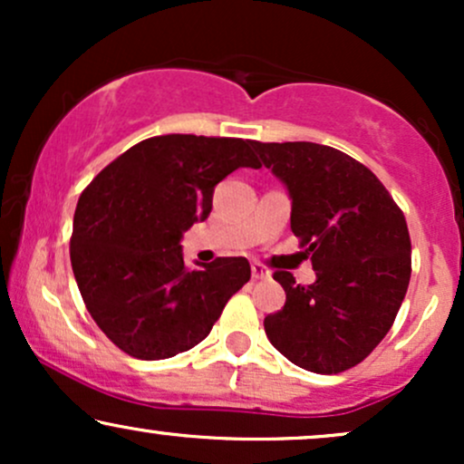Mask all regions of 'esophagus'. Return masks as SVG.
<instances>
[{
	"label": "esophagus",
	"mask_w": 464,
	"mask_h": 464,
	"mask_svg": "<svg viewBox=\"0 0 464 464\" xmlns=\"http://www.w3.org/2000/svg\"><path fill=\"white\" fill-rule=\"evenodd\" d=\"M250 273H253V279H268V276H270V270L259 262L250 264Z\"/></svg>",
	"instance_id": "34e87169"
}]
</instances>
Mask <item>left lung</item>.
I'll list each match as a JSON object with an SVG mask.
<instances>
[{"instance_id": "1", "label": "left lung", "mask_w": 464, "mask_h": 464, "mask_svg": "<svg viewBox=\"0 0 464 464\" xmlns=\"http://www.w3.org/2000/svg\"><path fill=\"white\" fill-rule=\"evenodd\" d=\"M259 159L285 183L290 227L316 270L312 285L273 275L285 305L264 318L273 347L301 369L334 375L360 364L406 296L412 246L403 211L366 165L312 141H253Z\"/></svg>"}]
</instances>
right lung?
I'll return each mask as SVG.
<instances>
[{
    "label": "right lung",
    "instance_id": "right-lung-1",
    "mask_svg": "<svg viewBox=\"0 0 464 464\" xmlns=\"http://www.w3.org/2000/svg\"><path fill=\"white\" fill-rule=\"evenodd\" d=\"M253 141L161 135L111 161L80 194L69 239L73 276L106 338L137 360H165L202 343L250 279L246 257L188 268L183 231L211 214L214 188L259 168Z\"/></svg>",
    "mask_w": 464,
    "mask_h": 464
}]
</instances>
